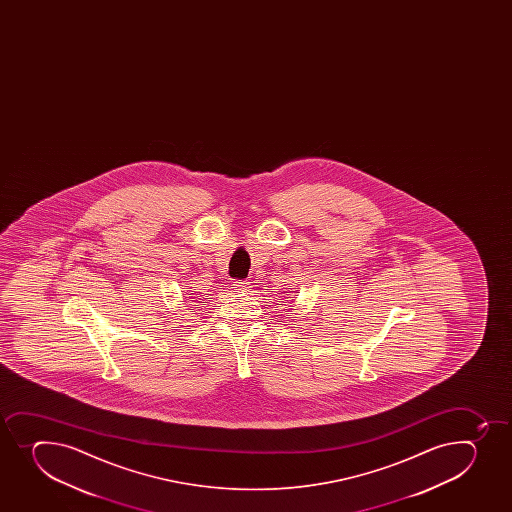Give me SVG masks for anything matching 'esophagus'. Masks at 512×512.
I'll return each instance as SVG.
<instances>
[{
    "label": "esophagus",
    "mask_w": 512,
    "mask_h": 512,
    "mask_svg": "<svg viewBox=\"0 0 512 512\" xmlns=\"http://www.w3.org/2000/svg\"><path fill=\"white\" fill-rule=\"evenodd\" d=\"M233 289H235V292H247V290H250V282L237 280V282H233Z\"/></svg>",
    "instance_id": "esophagus-1"
}]
</instances>
